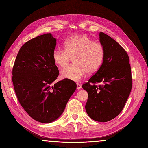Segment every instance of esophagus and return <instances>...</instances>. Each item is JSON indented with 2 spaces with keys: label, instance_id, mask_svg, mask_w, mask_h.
I'll return each mask as SVG.
<instances>
[{
  "label": "esophagus",
  "instance_id": "obj_1",
  "mask_svg": "<svg viewBox=\"0 0 148 148\" xmlns=\"http://www.w3.org/2000/svg\"><path fill=\"white\" fill-rule=\"evenodd\" d=\"M81 88H82L81 85L80 84H79V83H77V89H81Z\"/></svg>",
  "mask_w": 148,
  "mask_h": 148
}]
</instances>
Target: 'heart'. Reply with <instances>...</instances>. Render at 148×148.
<instances>
[{
  "mask_svg": "<svg viewBox=\"0 0 148 148\" xmlns=\"http://www.w3.org/2000/svg\"><path fill=\"white\" fill-rule=\"evenodd\" d=\"M64 49H56L52 53V59L57 66L65 67L74 58V65L60 72L62 79L79 81L87 72L96 73L103 64L105 51L101 43L94 41L86 34H79L67 38L64 43Z\"/></svg>",
  "mask_w": 148,
  "mask_h": 148,
  "instance_id": "1",
  "label": "heart"
}]
</instances>
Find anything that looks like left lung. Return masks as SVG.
Masks as SVG:
<instances>
[{"label":"left lung","instance_id":"1","mask_svg":"<svg viewBox=\"0 0 148 148\" xmlns=\"http://www.w3.org/2000/svg\"><path fill=\"white\" fill-rule=\"evenodd\" d=\"M99 40L105 51L100 69L84 83L88 93L86 111L90 118L107 122L122 111L132 88L130 58L121 45L103 32ZM98 83L101 84L97 85Z\"/></svg>","mask_w":148,"mask_h":148}]
</instances>
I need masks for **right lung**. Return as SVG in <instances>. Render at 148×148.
<instances>
[{
    "label": "right lung",
    "mask_w": 148,
    "mask_h": 148,
    "mask_svg": "<svg viewBox=\"0 0 148 148\" xmlns=\"http://www.w3.org/2000/svg\"><path fill=\"white\" fill-rule=\"evenodd\" d=\"M56 45L51 34L33 38L21 47L12 68L18 102L32 119L42 123H51L62 114L77 87L66 79L51 86L59 74L52 59Z\"/></svg>",
    "instance_id": "1"
}]
</instances>
